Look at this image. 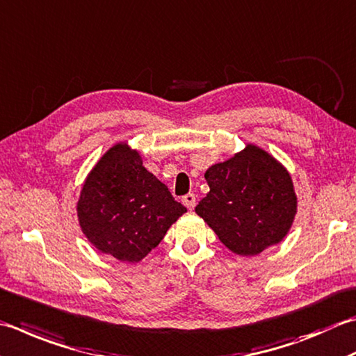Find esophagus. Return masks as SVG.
Listing matches in <instances>:
<instances>
[{"label": "esophagus", "instance_id": "obj_1", "mask_svg": "<svg viewBox=\"0 0 356 356\" xmlns=\"http://www.w3.org/2000/svg\"><path fill=\"white\" fill-rule=\"evenodd\" d=\"M182 204L188 208V210H193L194 207H196V196L194 194H186V196L182 197Z\"/></svg>", "mask_w": 356, "mask_h": 356}]
</instances>
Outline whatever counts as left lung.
Segmentation results:
<instances>
[{
	"instance_id": "obj_1",
	"label": "left lung",
	"mask_w": 356,
	"mask_h": 356,
	"mask_svg": "<svg viewBox=\"0 0 356 356\" xmlns=\"http://www.w3.org/2000/svg\"><path fill=\"white\" fill-rule=\"evenodd\" d=\"M210 191L196 213L239 256H256L289 234L298 211L287 168L261 146L247 143L205 171Z\"/></svg>"
}]
</instances>
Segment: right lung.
I'll list each match as a JSON object with an SVG mask.
<instances>
[{"label":"right lung","instance_id":"right-lung-1","mask_svg":"<svg viewBox=\"0 0 356 356\" xmlns=\"http://www.w3.org/2000/svg\"><path fill=\"white\" fill-rule=\"evenodd\" d=\"M186 208L143 166L142 154L117 142L89 171L76 202L83 234L100 253L140 262Z\"/></svg>","mask_w":356,"mask_h":356}]
</instances>
